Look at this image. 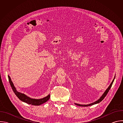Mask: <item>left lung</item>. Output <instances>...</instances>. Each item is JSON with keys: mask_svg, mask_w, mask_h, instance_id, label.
I'll return each mask as SVG.
<instances>
[{"mask_svg": "<svg viewBox=\"0 0 123 123\" xmlns=\"http://www.w3.org/2000/svg\"><path fill=\"white\" fill-rule=\"evenodd\" d=\"M114 79H115V77H114V79L112 80V82L111 83V85H110V86H109L108 88L107 89V90H106V91H105V92L104 93V94L102 95V96L100 97V98L98 100H97V101H95V102H94V103H92V104H89V105H80V104H76V103H75V104L76 105H77V106H81V107H87V106H92V105H93L96 104H97V103H100V102H101V101H102L104 99V98H105V97H106V95H107V94H108V92H109V91H110V89L111 88V86H112V84H113V81H114Z\"/></svg>", "mask_w": 123, "mask_h": 123, "instance_id": "obj_1", "label": "left lung"}]
</instances>
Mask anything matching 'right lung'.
<instances>
[{
	"instance_id": "1",
	"label": "right lung",
	"mask_w": 123,
	"mask_h": 123,
	"mask_svg": "<svg viewBox=\"0 0 123 123\" xmlns=\"http://www.w3.org/2000/svg\"><path fill=\"white\" fill-rule=\"evenodd\" d=\"M8 79H9V81L10 84V85L12 87V89L13 90L14 93L16 95V96L18 97L21 101L25 102L27 104H31L32 105H34V106H39V105H40L45 102H46L48 100H49V97H50V95L49 94L48 95L47 97H45L43 98L40 99H31L24 94L21 93L19 92H17L16 89L15 87H14L10 77L8 75Z\"/></svg>"
}]
</instances>
